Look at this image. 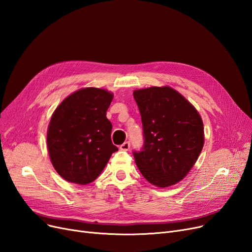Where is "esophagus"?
Wrapping results in <instances>:
<instances>
[{
    "label": "esophagus",
    "mask_w": 252,
    "mask_h": 252,
    "mask_svg": "<svg viewBox=\"0 0 252 252\" xmlns=\"http://www.w3.org/2000/svg\"><path fill=\"white\" fill-rule=\"evenodd\" d=\"M129 147H130V143H129L128 141H126V142H125L124 144L120 145V147H119V148L122 149V150H126V151H127V150L129 149Z\"/></svg>",
    "instance_id": "esophagus-1"
}]
</instances>
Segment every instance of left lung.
<instances>
[{"label": "left lung", "mask_w": 252, "mask_h": 252, "mask_svg": "<svg viewBox=\"0 0 252 252\" xmlns=\"http://www.w3.org/2000/svg\"><path fill=\"white\" fill-rule=\"evenodd\" d=\"M143 125L144 145L134 151L138 169L158 188L182 180L204 146V126L195 108L170 86L133 93Z\"/></svg>", "instance_id": "8db88e82"}]
</instances>
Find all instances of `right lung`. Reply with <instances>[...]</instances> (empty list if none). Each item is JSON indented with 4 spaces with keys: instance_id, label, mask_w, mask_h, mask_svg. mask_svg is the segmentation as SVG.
I'll list each match as a JSON object with an SVG mask.
<instances>
[{
    "instance_id": "1",
    "label": "right lung",
    "mask_w": 252,
    "mask_h": 252,
    "mask_svg": "<svg viewBox=\"0 0 252 252\" xmlns=\"http://www.w3.org/2000/svg\"><path fill=\"white\" fill-rule=\"evenodd\" d=\"M113 94L95 87L73 93L53 112L47 147L53 168L69 182L85 185L97 178L118 148L111 141L106 112Z\"/></svg>"
}]
</instances>
